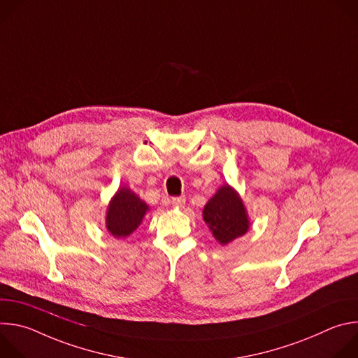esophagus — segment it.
Returning <instances> with one entry per match:
<instances>
[{
	"label": "esophagus",
	"mask_w": 358,
	"mask_h": 358,
	"mask_svg": "<svg viewBox=\"0 0 358 358\" xmlns=\"http://www.w3.org/2000/svg\"><path fill=\"white\" fill-rule=\"evenodd\" d=\"M171 206L177 210H182L185 207V198L184 196H176L171 199Z\"/></svg>",
	"instance_id": "esophagus-1"
}]
</instances>
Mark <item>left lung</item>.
<instances>
[{"mask_svg":"<svg viewBox=\"0 0 358 358\" xmlns=\"http://www.w3.org/2000/svg\"><path fill=\"white\" fill-rule=\"evenodd\" d=\"M202 218L221 245L245 235L250 224L239 194L228 184L222 185L206 203Z\"/></svg>","mask_w":358,"mask_h":358,"instance_id":"8db88e82","label":"left lung"}]
</instances>
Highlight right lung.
I'll return each instance as SVG.
<instances>
[{
	"label": "right lung",
	"instance_id": "add662e5",
	"mask_svg": "<svg viewBox=\"0 0 358 358\" xmlns=\"http://www.w3.org/2000/svg\"><path fill=\"white\" fill-rule=\"evenodd\" d=\"M148 206L130 188L122 187L109 202L106 228L115 238H126L141 224Z\"/></svg>",
	"mask_w": 358,
	"mask_h": 358
}]
</instances>
